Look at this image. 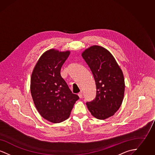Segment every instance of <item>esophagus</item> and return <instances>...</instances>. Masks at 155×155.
<instances>
[{
    "mask_svg": "<svg viewBox=\"0 0 155 155\" xmlns=\"http://www.w3.org/2000/svg\"><path fill=\"white\" fill-rule=\"evenodd\" d=\"M78 95L80 98H82V93L81 92H80V93H78Z\"/></svg>",
    "mask_w": 155,
    "mask_h": 155,
    "instance_id": "esophagus-1",
    "label": "esophagus"
}]
</instances>
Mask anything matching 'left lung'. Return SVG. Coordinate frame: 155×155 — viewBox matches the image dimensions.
Here are the masks:
<instances>
[{
  "mask_svg": "<svg viewBox=\"0 0 155 155\" xmlns=\"http://www.w3.org/2000/svg\"><path fill=\"white\" fill-rule=\"evenodd\" d=\"M82 57L93 74L96 84V96L87 102L89 111L99 120L114 115L124 97L125 84L123 72L110 52L99 46L86 49Z\"/></svg>",
  "mask_w": 155,
  "mask_h": 155,
  "instance_id": "obj_1",
  "label": "left lung"
}]
</instances>
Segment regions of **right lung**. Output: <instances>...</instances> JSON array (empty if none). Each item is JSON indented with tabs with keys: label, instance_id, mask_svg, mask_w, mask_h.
<instances>
[{
	"label": "right lung",
	"instance_id": "right-lung-1",
	"mask_svg": "<svg viewBox=\"0 0 155 155\" xmlns=\"http://www.w3.org/2000/svg\"><path fill=\"white\" fill-rule=\"evenodd\" d=\"M70 52L48 51L41 56L33 70L31 92L37 110L42 117L53 123L69 117L78 95L71 92L60 70Z\"/></svg>",
	"mask_w": 155,
	"mask_h": 155
}]
</instances>
